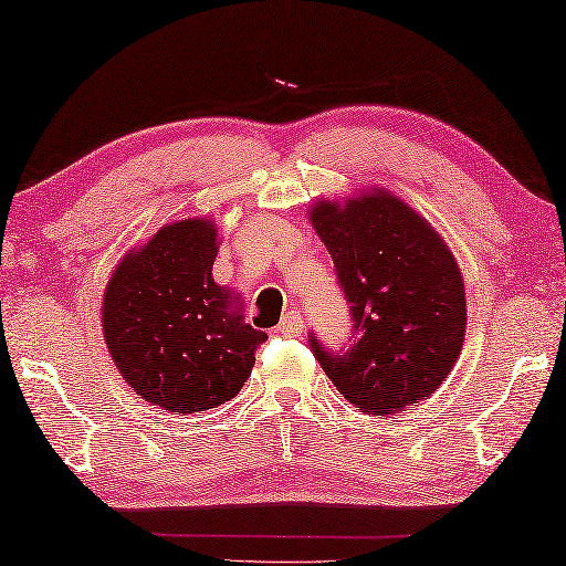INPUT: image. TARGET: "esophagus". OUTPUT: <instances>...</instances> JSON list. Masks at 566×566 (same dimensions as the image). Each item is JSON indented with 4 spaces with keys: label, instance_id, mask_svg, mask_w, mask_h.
I'll return each instance as SVG.
<instances>
[{
    "label": "esophagus",
    "instance_id": "1",
    "mask_svg": "<svg viewBox=\"0 0 566 566\" xmlns=\"http://www.w3.org/2000/svg\"><path fill=\"white\" fill-rule=\"evenodd\" d=\"M277 331L283 333V336H295V333L303 331V316L301 311H289L285 316L277 323Z\"/></svg>",
    "mask_w": 566,
    "mask_h": 566
}]
</instances>
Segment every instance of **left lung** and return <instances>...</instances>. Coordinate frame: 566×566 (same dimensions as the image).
<instances>
[{"mask_svg":"<svg viewBox=\"0 0 566 566\" xmlns=\"http://www.w3.org/2000/svg\"><path fill=\"white\" fill-rule=\"evenodd\" d=\"M350 311V336L331 350L308 336L313 356L348 403L394 416L429 398L464 346V277L429 222L394 198L370 192L311 212Z\"/></svg>","mask_w":566,"mask_h":566,"instance_id":"8db88e82","label":"left lung"}]
</instances>
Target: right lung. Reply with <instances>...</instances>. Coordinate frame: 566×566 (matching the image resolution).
I'll return each mask as SVG.
<instances>
[{
    "mask_svg": "<svg viewBox=\"0 0 566 566\" xmlns=\"http://www.w3.org/2000/svg\"><path fill=\"white\" fill-rule=\"evenodd\" d=\"M216 255V226L180 220L133 250L107 283L102 331L109 354L133 391L165 411L230 401L268 338L212 281Z\"/></svg>",
    "mask_w": 566,
    "mask_h": 566,
    "instance_id": "obj_1",
    "label": "right lung"
}]
</instances>
